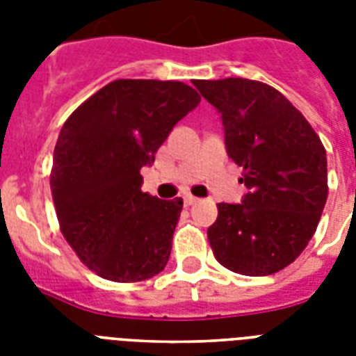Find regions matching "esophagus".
Returning <instances> with one entry per match:
<instances>
[{"label":"esophagus","mask_w":356,"mask_h":356,"mask_svg":"<svg viewBox=\"0 0 356 356\" xmlns=\"http://www.w3.org/2000/svg\"><path fill=\"white\" fill-rule=\"evenodd\" d=\"M195 201H197V197H194V195H190V194L184 195V203H186V205H194Z\"/></svg>","instance_id":"obj_1"}]
</instances>
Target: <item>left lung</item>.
I'll use <instances>...</instances> for the list:
<instances>
[{"mask_svg":"<svg viewBox=\"0 0 356 356\" xmlns=\"http://www.w3.org/2000/svg\"><path fill=\"white\" fill-rule=\"evenodd\" d=\"M222 114L229 156L243 168L242 203H218L207 236L216 260L242 275L292 264L316 233L327 201V155L305 116L273 86L229 77L194 81Z\"/></svg>","mask_w":356,"mask_h":356,"instance_id":"left-lung-1","label":"left lung"}]
</instances>
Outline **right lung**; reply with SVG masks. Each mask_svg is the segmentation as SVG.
<instances>
[{
	"label": "right lung",
	"instance_id": "right-lung-1",
	"mask_svg": "<svg viewBox=\"0 0 356 356\" xmlns=\"http://www.w3.org/2000/svg\"><path fill=\"white\" fill-rule=\"evenodd\" d=\"M200 102L181 81L118 79L64 122L49 177L53 203L66 242L103 279L145 281L168 264L183 200L142 192L140 170Z\"/></svg>",
	"mask_w": 356,
	"mask_h": 356
}]
</instances>
